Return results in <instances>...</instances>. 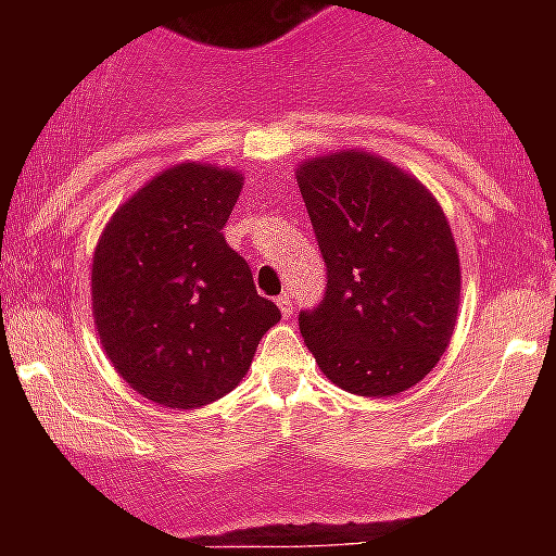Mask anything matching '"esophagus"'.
Here are the masks:
<instances>
[{
  "mask_svg": "<svg viewBox=\"0 0 556 556\" xmlns=\"http://www.w3.org/2000/svg\"><path fill=\"white\" fill-rule=\"evenodd\" d=\"M275 303H278V308H281L283 317H292V294L283 292L281 298H278V301H275Z\"/></svg>",
  "mask_w": 556,
  "mask_h": 556,
  "instance_id": "esophagus-1",
  "label": "esophagus"
}]
</instances>
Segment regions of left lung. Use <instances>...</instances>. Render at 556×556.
<instances>
[{
    "mask_svg": "<svg viewBox=\"0 0 556 556\" xmlns=\"http://www.w3.org/2000/svg\"><path fill=\"white\" fill-rule=\"evenodd\" d=\"M326 258V294L298 314L326 378L353 395L409 390L440 362L459 312V253L420 180L370 152L298 169Z\"/></svg>",
    "mask_w": 556,
    "mask_h": 556,
    "instance_id": "obj_1",
    "label": "left lung"
}]
</instances>
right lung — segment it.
I'll return each instance as SVG.
<instances>
[{
	"label": "right lung",
	"mask_w": 556,
	"mask_h": 556,
	"mask_svg": "<svg viewBox=\"0 0 556 556\" xmlns=\"http://www.w3.org/2000/svg\"><path fill=\"white\" fill-rule=\"evenodd\" d=\"M242 175L211 164L161 172L119 205L91 264L94 326L139 395L198 409L233 390L281 320L225 242Z\"/></svg>",
	"instance_id": "add662e5"
}]
</instances>
